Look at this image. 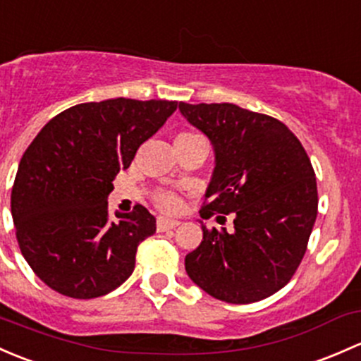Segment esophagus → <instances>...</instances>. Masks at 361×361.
<instances>
[{"label":"esophagus","instance_id":"1","mask_svg":"<svg viewBox=\"0 0 361 361\" xmlns=\"http://www.w3.org/2000/svg\"><path fill=\"white\" fill-rule=\"evenodd\" d=\"M178 225H180V221H176V219H168V218H157V223H155L157 231L173 230V228H176Z\"/></svg>","mask_w":361,"mask_h":361}]
</instances>
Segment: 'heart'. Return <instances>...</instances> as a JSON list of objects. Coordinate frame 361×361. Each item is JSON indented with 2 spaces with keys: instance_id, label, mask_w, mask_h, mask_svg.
<instances>
[{
  "instance_id": "b5f03b06",
  "label": "heart",
  "mask_w": 361,
  "mask_h": 361,
  "mask_svg": "<svg viewBox=\"0 0 361 361\" xmlns=\"http://www.w3.org/2000/svg\"><path fill=\"white\" fill-rule=\"evenodd\" d=\"M193 133H181V135H178L176 138H181V136H192ZM155 204H157L161 209L168 211V212H174L178 211L181 207V199L176 195L174 192H169V190H161L155 193L154 197Z\"/></svg>"
}]
</instances>
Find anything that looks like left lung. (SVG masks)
<instances>
[{"label":"left lung","instance_id":"left-lung-1","mask_svg":"<svg viewBox=\"0 0 361 361\" xmlns=\"http://www.w3.org/2000/svg\"><path fill=\"white\" fill-rule=\"evenodd\" d=\"M180 112L211 140L214 171L200 209L233 214V231L207 230L185 257L193 283L231 305L287 286L305 256L318 211L317 178L283 123L233 104H185Z\"/></svg>","mask_w":361,"mask_h":361}]
</instances>
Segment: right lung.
Wrapping results in <instances>:
<instances>
[{"label": "right lung", "mask_w": 361, "mask_h": 361, "mask_svg": "<svg viewBox=\"0 0 361 361\" xmlns=\"http://www.w3.org/2000/svg\"><path fill=\"white\" fill-rule=\"evenodd\" d=\"M178 102L111 98L55 116L24 152L11 188L18 247L53 290L74 299L109 294L135 270L155 218L136 204L114 221L112 180L176 111Z\"/></svg>", "instance_id": "right-lung-1"}]
</instances>
